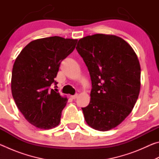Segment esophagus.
Here are the masks:
<instances>
[{
  "mask_svg": "<svg viewBox=\"0 0 159 159\" xmlns=\"http://www.w3.org/2000/svg\"><path fill=\"white\" fill-rule=\"evenodd\" d=\"M77 97H78V94H75V95H71V98L73 99H76Z\"/></svg>",
  "mask_w": 159,
  "mask_h": 159,
  "instance_id": "1",
  "label": "esophagus"
}]
</instances>
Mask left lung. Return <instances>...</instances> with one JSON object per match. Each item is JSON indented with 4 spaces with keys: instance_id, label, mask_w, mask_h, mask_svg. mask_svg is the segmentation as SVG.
I'll use <instances>...</instances> for the list:
<instances>
[{
    "instance_id": "obj_1",
    "label": "left lung",
    "mask_w": 159,
    "mask_h": 159,
    "mask_svg": "<svg viewBox=\"0 0 159 159\" xmlns=\"http://www.w3.org/2000/svg\"><path fill=\"white\" fill-rule=\"evenodd\" d=\"M76 50L92 83L90 103L82 108L85 121L100 131L116 127L130 114L140 90L135 52L121 38L99 34L80 39Z\"/></svg>"
}]
</instances>
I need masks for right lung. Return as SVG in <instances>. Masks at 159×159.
<instances>
[{"instance_id": "obj_1", "label": "right lung", "mask_w": 159, "mask_h": 159, "mask_svg": "<svg viewBox=\"0 0 159 159\" xmlns=\"http://www.w3.org/2000/svg\"><path fill=\"white\" fill-rule=\"evenodd\" d=\"M78 40L52 36L31 41L21 51L12 68L11 89L20 112L41 129L59 125L67 98L50 86L57 83L60 64L75 49Z\"/></svg>"}]
</instances>
